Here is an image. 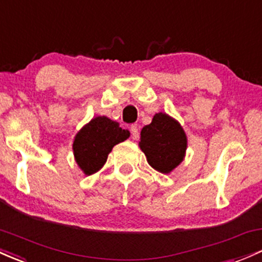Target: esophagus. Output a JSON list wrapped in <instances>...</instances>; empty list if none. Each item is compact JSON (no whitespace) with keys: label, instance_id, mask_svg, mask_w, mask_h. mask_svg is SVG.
I'll return each mask as SVG.
<instances>
[{"label":"esophagus","instance_id":"1","mask_svg":"<svg viewBox=\"0 0 262 262\" xmlns=\"http://www.w3.org/2000/svg\"><path fill=\"white\" fill-rule=\"evenodd\" d=\"M130 133H132V137H133V139H137V138L139 137V129H138V126L136 124L130 126Z\"/></svg>","mask_w":262,"mask_h":262}]
</instances>
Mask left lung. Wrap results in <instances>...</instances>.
<instances>
[{
    "instance_id": "obj_1",
    "label": "left lung",
    "mask_w": 262,
    "mask_h": 262,
    "mask_svg": "<svg viewBox=\"0 0 262 262\" xmlns=\"http://www.w3.org/2000/svg\"><path fill=\"white\" fill-rule=\"evenodd\" d=\"M139 148L151 168L169 174L185 158L188 138L177 119L160 112L140 132Z\"/></svg>"
}]
</instances>
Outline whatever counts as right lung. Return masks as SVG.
<instances>
[{
  "mask_svg": "<svg viewBox=\"0 0 262 262\" xmlns=\"http://www.w3.org/2000/svg\"><path fill=\"white\" fill-rule=\"evenodd\" d=\"M129 136V130L122 129L119 123L108 117L93 118L74 137V160L84 175L97 173L107 162L113 146L124 142Z\"/></svg>",
  "mask_w": 262,
  "mask_h": 262,
  "instance_id": "1",
  "label": "right lung"
}]
</instances>
